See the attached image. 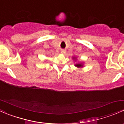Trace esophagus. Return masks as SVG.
<instances>
[{
    "instance_id": "obj_1",
    "label": "esophagus",
    "mask_w": 124,
    "mask_h": 124,
    "mask_svg": "<svg viewBox=\"0 0 124 124\" xmlns=\"http://www.w3.org/2000/svg\"><path fill=\"white\" fill-rule=\"evenodd\" d=\"M61 53H62V54H65L66 51L65 50H61Z\"/></svg>"
}]
</instances>
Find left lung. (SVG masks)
I'll return each mask as SVG.
<instances>
[{
  "label": "left lung",
  "instance_id": "1",
  "mask_svg": "<svg viewBox=\"0 0 124 124\" xmlns=\"http://www.w3.org/2000/svg\"><path fill=\"white\" fill-rule=\"evenodd\" d=\"M73 59H76V57H73ZM75 66H76V67H77V68H80V67H83V64L81 63H77V64L75 65Z\"/></svg>",
  "mask_w": 124,
  "mask_h": 124
}]
</instances>
